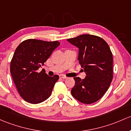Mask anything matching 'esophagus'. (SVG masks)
Listing matches in <instances>:
<instances>
[{"mask_svg":"<svg viewBox=\"0 0 131 131\" xmlns=\"http://www.w3.org/2000/svg\"><path fill=\"white\" fill-rule=\"evenodd\" d=\"M60 78H63V79H67V77L66 76H64V75H60Z\"/></svg>","mask_w":131,"mask_h":131,"instance_id":"obj_1","label":"esophagus"}]
</instances>
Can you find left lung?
Instances as JSON below:
<instances>
[{
	"instance_id": "8db88e82",
	"label": "left lung",
	"mask_w": 131,
	"mask_h": 131,
	"mask_svg": "<svg viewBox=\"0 0 131 131\" xmlns=\"http://www.w3.org/2000/svg\"><path fill=\"white\" fill-rule=\"evenodd\" d=\"M67 41L79 49L78 60L86 76L75 77L73 97L90 104L100 100L109 88L113 78L112 53L105 40L97 36L82 34Z\"/></svg>"
}]
</instances>
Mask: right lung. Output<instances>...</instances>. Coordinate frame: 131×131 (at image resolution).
Instances as JSON below:
<instances>
[{
  "label": "right lung",
  "instance_id": "1",
  "mask_svg": "<svg viewBox=\"0 0 131 131\" xmlns=\"http://www.w3.org/2000/svg\"><path fill=\"white\" fill-rule=\"evenodd\" d=\"M60 42L29 39L21 42L14 53L10 70L12 79L22 98L36 104L50 97L59 76L49 77L39 68L49 58Z\"/></svg>",
  "mask_w": 131,
  "mask_h": 131
}]
</instances>
